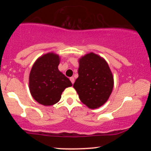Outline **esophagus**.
Masks as SVG:
<instances>
[{
    "mask_svg": "<svg viewBox=\"0 0 151 151\" xmlns=\"http://www.w3.org/2000/svg\"><path fill=\"white\" fill-rule=\"evenodd\" d=\"M70 81H71V82L72 83V84H74V81H75V79H74V78L73 77H70Z\"/></svg>",
    "mask_w": 151,
    "mask_h": 151,
    "instance_id": "obj_1",
    "label": "esophagus"
}]
</instances>
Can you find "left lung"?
Returning <instances> with one entry per match:
<instances>
[{"label":"left lung","mask_w":151,"mask_h":151,"mask_svg":"<svg viewBox=\"0 0 151 151\" xmlns=\"http://www.w3.org/2000/svg\"><path fill=\"white\" fill-rule=\"evenodd\" d=\"M79 77L73 87L88 108H99L108 101L114 87V77L106 61L93 52L79 58Z\"/></svg>","instance_id":"obj_1"}]
</instances>
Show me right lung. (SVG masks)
<instances>
[{
    "label": "right lung",
    "mask_w": 151,
    "mask_h": 151,
    "mask_svg": "<svg viewBox=\"0 0 151 151\" xmlns=\"http://www.w3.org/2000/svg\"><path fill=\"white\" fill-rule=\"evenodd\" d=\"M60 58L58 54L48 52L37 59L29 75V89L32 96L44 106L55 104L61 99L66 88L72 82L58 69Z\"/></svg>",
    "instance_id": "right-lung-1"
}]
</instances>
